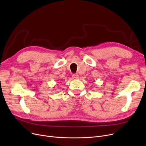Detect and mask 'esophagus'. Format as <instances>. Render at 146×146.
<instances>
[{"instance_id": "obj_1", "label": "esophagus", "mask_w": 146, "mask_h": 146, "mask_svg": "<svg viewBox=\"0 0 146 146\" xmlns=\"http://www.w3.org/2000/svg\"><path fill=\"white\" fill-rule=\"evenodd\" d=\"M72 77H73V78L74 79H77L79 78V75L78 74H73V76H72Z\"/></svg>"}]
</instances>
